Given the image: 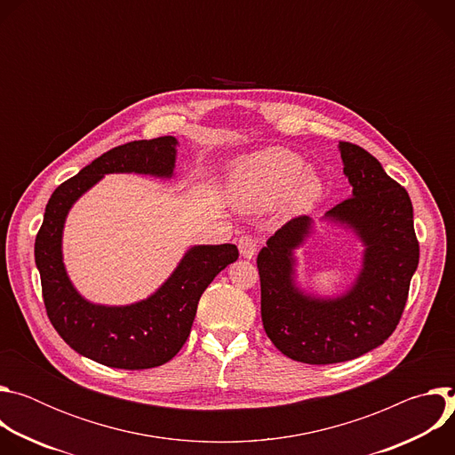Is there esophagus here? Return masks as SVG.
<instances>
[{
    "mask_svg": "<svg viewBox=\"0 0 455 455\" xmlns=\"http://www.w3.org/2000/svg\"><path fill=\"white\" fill-rule=\"evenodd\" d=\"M239 253L244 257V259H251L257 251V241L251 237V235H243L239 239Z\"/></svg>",
    "mask_w": 455,
    "mask_h": 455,
    "instance_id": "1",
    "label": "esophagus"
}]
</instances>
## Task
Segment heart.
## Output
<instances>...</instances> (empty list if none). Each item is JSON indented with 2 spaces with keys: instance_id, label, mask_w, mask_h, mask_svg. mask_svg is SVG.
Here are the masks:
<instances>
[{
  "instance_id": "obj_1",
  "label": "heart",
  "mask_w": 455,
  "mask_h": 455,
  "mask_svg": "<svg viewBox=\"0 0 455 455\" xmlns=\"http://www.w3.org/2000/svg\"><path fill=\"white\" fill-rule=\"evenodd\" d=\"M302 156L272 148L246 156L232 165L230 198L246 212H261L281 204L290 216L311 211L322 198L320 176L304 169Z\"/></svg>"
}]
</instances>
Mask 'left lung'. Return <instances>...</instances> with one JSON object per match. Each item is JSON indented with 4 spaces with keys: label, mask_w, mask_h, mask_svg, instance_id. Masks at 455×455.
Here are the masks:
<instances>
[{
    "label": "left lung",
    "mask_w": 455,
    "mask_h": 455,
    "mask_svg": "<svg viewBox=\"0 0 455 455\" xmlns=\"http://www.w3.org/2000/svg\"><path fill=\"white\" fill-rule=\"evenodd\" d=\"M339 151L353 192L322 220L349 228L363 246L353 284L337 297L297 284L295 250L313 234L307 216L288 221L257 255L268 339L288 358L313 365L358 358L391 337L419 263L407 190L365 149L340 142Z\"/></svg>",
    "instance_id": "obj_1"
}]
</instances>
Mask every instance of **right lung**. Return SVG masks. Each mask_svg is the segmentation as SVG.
I'll return each mask as SVG.
<instances>
[{"mask_svg":"<svg viewBox=\"0 0 455 455\" xmlns=\"http://www.w3.org/2000/svg\"><path fill=\"white\" fill-rule=\"evenodd\" d=\"M176 148L174 137H160L109 149L53 190L36 237V267L52 326L79 355L108 367L135 371L169 362L190 333L202 293L239 255L230 243L194 244L153 295L125 306L90 302L70 281L62 230L74 204L106 174L171 180Z\"/></svg>","mask_w":455,"mask_h":455,"instance_id":"right-lung-1","label":"right lung"}]
</instances>
